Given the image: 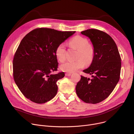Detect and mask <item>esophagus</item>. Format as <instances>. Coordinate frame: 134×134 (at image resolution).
I'll return each instance as SVG.
<instances>
[{
    "label": "esophagus",
    "instance_id": "esophagus-1",
    "mask_svg": "<svg viewBox=\"0 0 134 134\" xmlns=\"http://www.w3.org/2000/svg\"><path fill=\"white\" fill-rule=\"evenodd\" d=\"M71 75V73H69V72H66L65 74V75L67 76H70Z\"/></svg>",
    "mask_w": 134,
    "mask_h": 134
}]
</instances>
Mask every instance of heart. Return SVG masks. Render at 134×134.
<instances>
[{"label": "heart", "instance_id": "obj_1", "mask_svg": "<svg viewBox=\"0 0 134 134\" xmlns=\"http://www.w3.org/2000/svg\"><path fill=\"white\" fill-rule=\"evenodd\" d=\"M69 44L78 50L76 61H68L60 66V69L65 72H73L90 65L95 55V49L93 45L88 43L86 37L77 35L74 36L69 41ZM55 55L60 62L66 60V45L64 43L59 44L55 48Z\"/></svg>", "mask_w": 134, "mask_h": 134}]
</instances>
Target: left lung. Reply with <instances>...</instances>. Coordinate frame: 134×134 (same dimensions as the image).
I'll use <instances>...</instances> for the list:
<instances>
[{"mask_svg": "<svg viewBox=\"0 0 134 134\" xmlns=\"http://www.w3.org/2000/svg\"><path fill=\"white\" fill-rule=\"evenodd\" d=\"M88 36L95 49L94 59L90 66L83 71L92 75V79L81 75L76 85V94L86 103L96 104L112 93L120 79L121 62L117 46L107 33L88 29L81 32Z\"/></svg>", "mask_w": 134, "mask_h": 134, "instance_id": "8db88e82", "label": "left lung"}]
</instances>
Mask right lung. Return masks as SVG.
<instances>
[{
    "instance_id": "add662e5",
    "label": "right lung",
    "mask_w": 134,
    "mask_h": 134,
    "mask_svg": "<svg viewBox=\"0 0 134 134\" xmlns=\"http://www.w3.org/2000/svg\"><path fill=\"white\" fill-rule=\"evenodd\" d=\"M75 33L42 27L23 37L14 54L13 69L14 81L25 98L41 104L55 97L56 83L65 76L64 72L51 74L58 66L55 50Z\"/></svg>"
}]
</instances>
